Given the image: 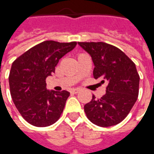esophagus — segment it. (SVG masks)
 <instances>
[{
  "label": "esophagus",
  "instance_id": "obj_1",
  "mask_svg": "<svg viewBox=\"0 0 154 154\" xmlns=\"http://www.w3.org/2000/svg\"><path fill=\"white\" fill-rule=\"evenodd\" d=\"M80 91H81L80 88H74V89H72V91H72V93L77 94V93H78V92H79Z\"/></svg>",
  "mask_w": 154,
  "mask_h": 154
}]
</instances>
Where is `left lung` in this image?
<instances>
[{
  "mask_svg": "<svg viewBox=\"0 0 154 154\" xmlns=\"http://www.w3.org/2000/svg\"><path fill=\"white\" fill-rule=\"evenodd\" d=\"M78 45L90 55L96 79L107 81L106 92L100 99L92 96L84 106L87 118L100 127L116 125L128 116L139 96V76L135 64L125 53L102 42H79Z\"/></svg>",
  "mask_w": 154,
  "mask_h": 154,
  "instance_id": "8db88e82",
  "label": "left lung"
}]
</instances>
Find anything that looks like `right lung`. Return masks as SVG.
I'll return each instance as SVG.
<instances>
[{
	"label": "right lung",
	"instance_id": "add662e5",
	"mask_svg": "<svg viewBox=\"0 0 154 154\" xmlns=\"http://www.w3.org/2000/svg\"><path fill=\"white\" fill-rule=\"evenodd\" d=\"M76 45V42L44 41L12 63L9 75L12 100L22 117L32 125H51L63 111L70 93L48 90L45 80L54 74L59 59Z\"/></svg>",
	"mask_w": 154,
	"mask_h": 154
}]
</instances>
